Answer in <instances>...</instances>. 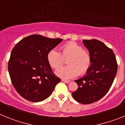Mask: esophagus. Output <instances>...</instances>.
I'll return each instance as SVG.
<instances>
[{
    "label": "esophagus",
    "mask_w": 125,
    "mask_h": 125,
    "mask_svg": "<svg viewBox=\"0 0 125 125\" xmlns=\"http://www.w3.org/2000/svg\"><path fill=\"white\" fill-rule=\"evenodd\" d=\"M62 81H63L64 83H68L70 82V81L69 80H66V79H62Z\"/></svg>",
    "instance_id": "34e87169"
}]
</instances>
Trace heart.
Listing matches in <instances>:
<instances>
[{
    "mask_svg": "<svg viewBox=\"0 0 125 125\" xmlns=\"http://www.w3.org/2000/svg\"><path fill=\"white\" fill-rule=\"evenodd\" d=\"M61 54L56 49H52L47 54V61L54 69H57L63 64V58H68V66L58 68L56 74L63 79H71L76 76L85 74L91 64L90 54L83 47L73 42H69L62 46Z\"/></svg>",
    "mask_w": 125,
    "mask_h": 125,
    "instance_id": "1",
    "label": "heart"
}]
</instances>
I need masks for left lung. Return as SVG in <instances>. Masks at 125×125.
Returning <instances> with one entry per match:
<instances>
[{
  "label": "left lung",
  "mask_w": 125,
  "mask_h": 125,
  "mask_svg": "<svg viewBox=\"0 0 125 125\" xmlns=\"http://www.w3.org/2000/svg\"><path fill=\"white\" fill-rule=\"evenodd\" d=\"M90 54L91 64L83 78L74 81L78 88L72 93L73 98L81 104H91L106 94L112 85L118 69L112 49L97 40H83Z\"/></svg>",
  "instance_id": "left-lung-1"
}]
</instances>
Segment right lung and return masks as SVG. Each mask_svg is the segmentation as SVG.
<instances>
[{
    "label": "right lung",
    "mask_w": 125,
    "mask_h": 125,
    "mask_svg": "<svg viewBox=\"0 0 125 125\" xmlns=\"http://www.w3.org/2000/svg\"><path fill=\"white\" fill-rule=\"evenodd\" d=\"M62 41L34 34L20 41L8 62L10 78L22 97L32 102L46 100L61 79L53 73L47 56Z\"/></svg>",
    "instance_id": "1"
}]
</instances>
